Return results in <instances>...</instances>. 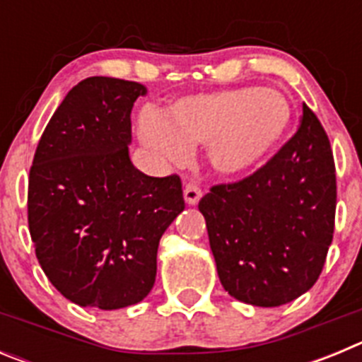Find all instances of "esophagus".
I'll list each match as a JSON object with an SVG mask.
<instances>
[{
    "mask_svg": "<svg viewBox=\"0 0 362 362\" xmlns=\"http://www.w3.org/2000/svg\"><path fill=\"white\" fill-rule=\"evenodd\" d=\"M201 196H203V192H201V188L197 187L196 183H188L187 187H185V201H187L188 204H197L199 203Z\"/></svg>",
    "mask_w": 362,
    "mask_h": 362,
    "instance_id": "obj_1",
    "label": "esophagus"
}]
</instances>
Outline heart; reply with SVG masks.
Listing matches in <instances>:
<instances>
[{
  "instance_id": "b5f03b06",
  "label": "heart",
  "mask_w": 362,
  "mask_h": 362,
  "mask_svg": "<svg viewBox=\"0 0 362 362\" xmlns=\"http://www.w3.org/2000/svg\"><path fill=\"white\" fill-rule=\"evenodd\" d=\"M292 121L283 92L268 86H233L177 99L161 119L139 124L143 143L168 161H183L188 146L209 143V158L223 174H239L270 156Z\"/></svg>"
}]
</instances>
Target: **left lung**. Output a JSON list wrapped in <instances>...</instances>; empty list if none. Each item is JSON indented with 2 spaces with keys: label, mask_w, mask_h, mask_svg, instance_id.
Instances as JSON below:
<instances>
[{
  "label": "left lung",
  "mask_w": 362,
  "mask_h": 362,
  "mask_svg": "<svg viewBox=\"0 0 362 362\" xmlns=\"http://www.w3.org/2000/svg\"><path fill=\"white\" fill-rule=\"evenodd\" d=\"M330 139L303 105L297 132L254 174L201 197L221 284L254 306H281L321 276L335 228Z\"/></svg>",
  "instance_id": "left-lung-1"
}]
</instances>
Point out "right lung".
Segmentation results:
<instances>
[{
	"label": "right lung",
	"mask_w": 362,
	"mask_h": 362,
	"mask_svg": "<svg viewBox=\"0 0 362 362\" xmlns=\"http://www.w3.org/2000/svg\"><path fill=\"white\" fill-rule=\"evenodd\" d=\"M136 81L94 76L50 117L28 175V230L56 290L79 306L117 310L152 290L158 246L185 210L177 174L150 177L132 165Z\"/></svg>",
	"instance_id": "add662e5"
}]
</instances>
